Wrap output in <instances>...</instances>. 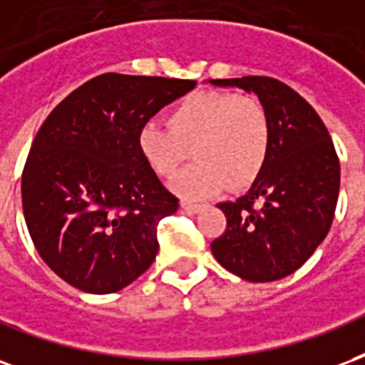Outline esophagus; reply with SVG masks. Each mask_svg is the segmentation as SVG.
Segmentation results:
<instances>
[{
  "instance_id": "1",
  "label": "esophagus",
  "mask_w": 365,
  "mask_h": 365,
  "mask_svg": "<svg viewBox=\"0 0 365 365\" xmlns=\"http://www.w3.org/2000/svg\"><path fill=\"white\" fill-rule=\"evenodd\" d=\"M180 208L185 210V212H188V214H198L204 206L202 204H194V202H180Z\"/></svg>"
}]
</instances>
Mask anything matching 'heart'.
Returning <instances> with one entry per match:
<instances>
[{"label": "heart", "instance_id": "b5f03b06", "mask_svg": "<svg viewBox=\"0 0 365 365\" xmlns=\"http://www.w3.org/2000/svg\"><path fill=\"white\" fill-rule=\"evenodd\" d=\"M270 126L255 97L202 91L188 95L169 114V124L145 122L138 132V148L151 169L173 177L190 155L173 190L182 198H206L227 185H249L267 161Z\"/></svg>", "mask_w": 365, "mask_h": 365}]
</instances>
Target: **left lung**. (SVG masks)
<instances>
[{"instance_id": "left-lung-1", "label": "left lung", "mask_w": 365, "mask_h": 365, "mask_svg": "<svg viewBox=\"0 0 365 365\" xmlns=\"http://www.w3.org/2000/svg\"><path fill=\"white\" fill-rule=\"evenodd\" d=\"M208 83L255 93L270 126L267 161L251 188L237 200L217 204L227 227L212 252L247 282L286 278L331 230L340 165L329 130L313 106L278 79L249 76Z\"/></svg>"}]
</instances>
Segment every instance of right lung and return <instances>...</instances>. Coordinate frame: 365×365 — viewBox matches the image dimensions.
<instances>
[{"label":"right lung","mask_w":365,"mask_h":365,"mask_svg":"<svg viewBox=\"0 0 365 365\" xmlns=\"http://www.w3.org/2000/svg\"><path fill=\"white\" fill-rule=\"evenodd\" d=\"M194 87L103 73L48 114L26 157L23 212L42 260L70 286L113 294L155 260L157 225L179 200L142 157L138 132Z\"/></svg>","instance_id":"add662e5"}]
</instances>
